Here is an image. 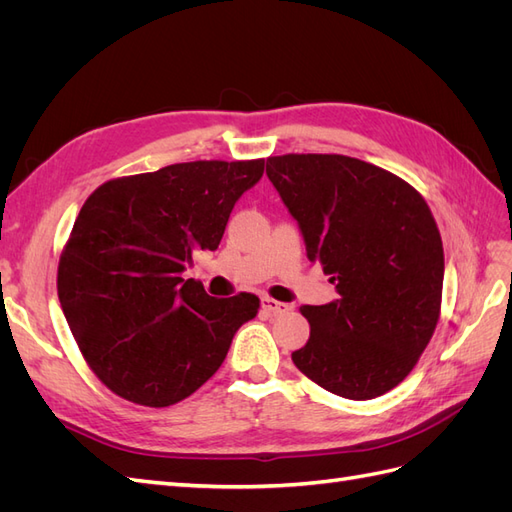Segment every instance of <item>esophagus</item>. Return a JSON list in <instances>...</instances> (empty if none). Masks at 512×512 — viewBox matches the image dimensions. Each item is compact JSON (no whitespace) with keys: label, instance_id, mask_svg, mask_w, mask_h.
I'll use <instances>...</instances> for the list:
<instances>
[{"label":"esophagus","instance_id":"esophagus-1","mask_svg":"<svg viewBox=\"0 0 512 512\" xmlns=\"http://www.w3.org/2000/svg\"><path fill=\"white\" fill-rule=\"evenodd\" d=\"M260 305H262V309H265V312H269V314H273V316H277V314H288V312H290V305H288V303L275 301V299H271V297H262V299H260Z\"/></svg>","mask_w":512,"mask_h":512}]
</instances>
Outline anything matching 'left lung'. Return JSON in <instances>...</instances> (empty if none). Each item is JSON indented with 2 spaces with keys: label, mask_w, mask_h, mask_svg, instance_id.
I'll return each mask as SVG.
<instances>
[{
  "label": "left lung",
  "mask_w": 512,
  "mask_h": 512,
  "mask_svg": "<svg viewBox=\"0 0 512 512\" xmlns=\"http://www.w3.org/2000/svg\"><path fill=\"white\" fill-rule=\"evenodd\" d=\"M267 177L339 297L303 305V374L339 397L374 399L404 380L436 331L444 250L436 220L410 183L337 153L267 160Z\"/></svg>",
  "instance_id": "obj_1"
}]
</instances>
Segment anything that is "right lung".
Returning a JSON list of instances; mask_svg holds the SVG:
<instances>
[{"instance_id": "right-lung-1", "label": "right lung", "mask_w": 512, "mask_h": 512, "mask_svg": "<svg viewBox=\"0 0 512 512\" xmlns=\"http://www.w3.org/2000/svg\"><path fill=\"white\" fill-rule=\"evenodd\" d=\"M265 160H198L102 183L59 258L57 294L87 365L115 395L166 408L224 363L256 294L215 299L183 280L200 250H218L230 211Z\"/></svg>"}]
</instances>
